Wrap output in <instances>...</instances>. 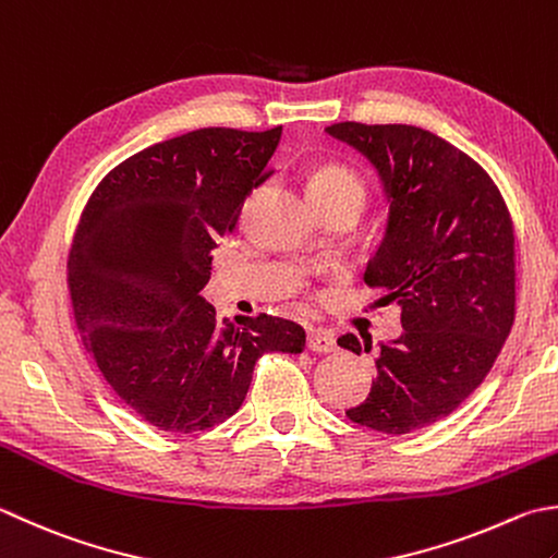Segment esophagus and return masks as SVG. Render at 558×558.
I'll list each match as a JSON object with an SVG mask.
<instances>
[{
    "instance_id": "obj_1",
    "label": "esophagus",
    "mask_w": 558,
    "mask_h": 558,
    "mask_svg": "<svg viewBox=\"0 0 558 558\" xmlns=\"http://www.w3.org/2000/svg\"><path fill=\"white\" fill-rule=\"evenodd\" d=\"M307 348L312 353H333L338 343H336V336L326 329H316L310 333L307 338Z\"/></svg>"
}]
</instances>
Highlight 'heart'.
<instances>
[{
  "label": "heart",
  "mask_w": 558,
  "mask_h": 558,
  "mask_svg": "<svg viewBox=\"0 0 558 558\" xmlns=\"http://www.w3.org/2000/svg\"><path fill=\"white\" fill-rule=\"evenodd\" d=\"M307 191L312 201H322V198H333V195H345V193L365 195V185L351 169L338 167V163H326V167H319L312 173Z\"/></svg>",
  "instance_id": "1"
}]
</instances>
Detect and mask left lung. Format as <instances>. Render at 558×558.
Masks as SVG:
<instances>
[{"label": "left lung", "instance_id": "8db88e82", "mask_svg": "<svg viewBox=\"0 0 558 558\" xmlns=\"http://www.w3.org/2000/svg\"><path fill=\"white\" fill-rule=\"evenodd\" d=\"M333 140L377 171L389 205L365 282L401 307L403 333L379 343L377 377L345 416L403 435L433 425L482 385L515 319V236L488 173L413 125L336 123ZM369 353L353 333L338 338Z\"/></svg>", "mask_w": 558, "mask_h": 558}]
</instances>
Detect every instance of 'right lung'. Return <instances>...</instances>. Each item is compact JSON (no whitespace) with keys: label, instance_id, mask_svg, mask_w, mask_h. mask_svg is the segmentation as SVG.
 Wrapping results in <instances>:
<instances>
[{"label":"right lung","instance_id":"right-lung-1","mask_svg":"<svg viewBox=\"0 0 558 558\" xmlns=\"http://www.w3.org/2000/svg\"><path fill=\"white\" fill-rule=\"evenodd\" d=\"M280 133L203 128L159 142L118 163L84 207L68 264L76 329L116 395L159 430L227 421L260 355L304 351L300 324L258 314L236 329L201 294Z\"/></svg>","mask_w":558,"mask_h":558}]
</instances>
